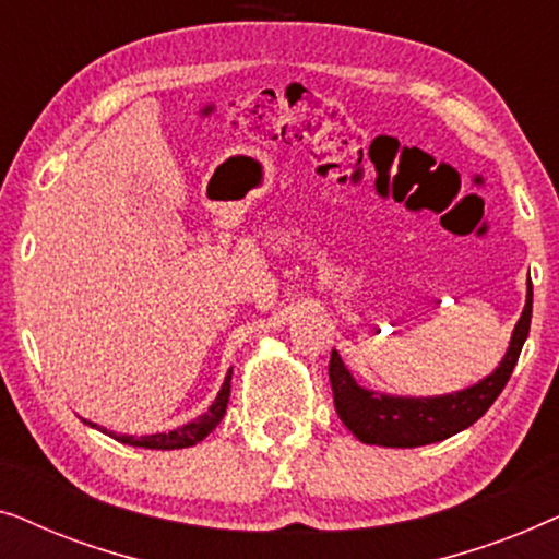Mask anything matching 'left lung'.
<instances>
[{
  "instance_id": "1",
  "label": "left lung",
  "mask_w": 559,
  "mask_h": 559,
  "mask_svg": "<svg viewBox=\"0 0 559 559\" xmlns=\"http://www.w3.org/2000/svg\"><path fill=\"white\" fill-rule=\"evenodd\" d=\"M532 323V282L526 293V305L522 318L511 335L507 356L501 358L499 369L471 389L463 392L430 396V400H412V396H386L358 386L350 377L341 356L331 354L328 377H331L333 404L343 425L366 445L384 448H419L450 438L465 430L476 419L486 415V409L503 392L522 354V346L530 335Z\"/></svg>"
}]
</instances>
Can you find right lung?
Wrapping results in <instances>:
<instances>
[{"instance_id":"add662e5","label":"right lung","mask_w":559,"mask_h":559,"mask_svg":"<svg viewBox=\"0 0 559 559\" xmlns=\"http://www.w3.org/2000/svg\"><path fill=\"white\" fill-rule=\"evenodd\" d=\"M228 394H231V371L226 373L224 386L209 409L203 412L201 417H195L193 423L178 427V430L170 432H157V435H142V438H134V435H117L109 432V438L124 442V445H136V448H152V450H175V448H190L195 442H201L205 435L216 430V425L224 419L226 415V404H228ZM91 425V423H88ZM96 427V425H91ZM106 432V430H104Z\"/></svg>"}]
</instances>
